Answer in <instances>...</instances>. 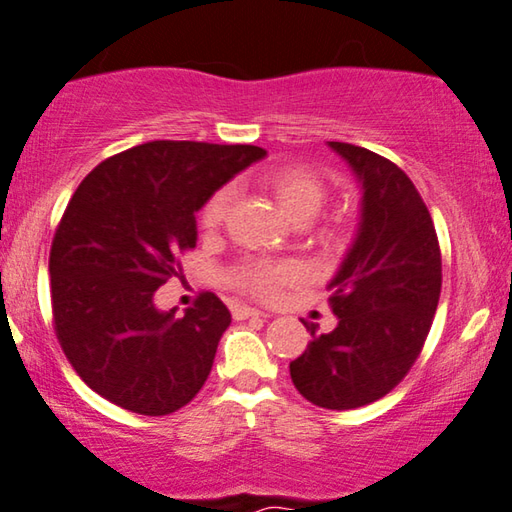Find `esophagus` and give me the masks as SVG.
<instances>
[{"mask_svg": "<svg viewBox=\"0 0 512 512\" xmlns=\"http://www.w3.org/2000/svg\"><path fill=\"white\" fill-rule=\"evenodd\" d=\"M258 317H265V312L261 310H254V307H247V305H237L233 310V319L237 321H244V319H258Z\"/></svg>", "mask_w": 512, "mask_h": 512, "instance_id": "esophagus-1", "label": "esophagus"}]
</instances>
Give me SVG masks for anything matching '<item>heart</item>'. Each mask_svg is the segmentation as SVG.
<instances>
[{"mask_svg": "<svg viewBox=\"0 0 512 512\" xmlns=\"http://www.w3.org/2000/svg\"><path fill=\"white\" fill-rule=\"evenodd\" d=\"M256 184L261 191L277 202L279 209L289 216L293 223H307L324 209L328 200V188L317 172L300 165H279L258 172ZM233 188L223 186L209 195L200 212V223L207 233H214L223 226L226 216L233 207ZM300 268L291 261H265V258H251L237 265L230 275L237 289L256 298H270L286 284L296 282Z\"/></svg>", "mask_w": 512, "mask_h": 512, "instance_id": "1", "label": "heart"}]
</instances>
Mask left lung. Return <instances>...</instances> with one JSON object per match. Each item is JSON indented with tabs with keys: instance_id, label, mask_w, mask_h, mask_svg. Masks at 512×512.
Masks as SVG:
<instances>
[{
	"instance_id": "obj_1",
	"label": "left lung",
	"mask_w": 512,
	"mask_h": 512,
	"mask_svg": "<svg viewBox=\"0 0 512 512\" xmlns=\"http://www.w3.org/2000/svg\"><path fill=\"white\" fill-rule=\"evenodd\" d=\"M361 184V221L328 284L335 324L291 361V380L326 410L361 408L387 396L422 352L436 314L443 263L438 235L408 174L363 146L328 142Z\"/></svg>"
}]
</instances>
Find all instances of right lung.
Returning <instances> with one entry per match:
<instances>
[{
    "label": "right lung",
    "mask_w": 512,
    "mask_h": 512,
    "mask_svg": "<svg viewBox=\"0 0 512 512\" xmlns=\"http://www.w3.org/2000/svg\"><path fill=\"white\" fill-rule=\"evenodd\" d=\"M251 144L146 142L102 160L69 200L51 244V303L62 352L90 389L137 415L184 408L205 384L230 326L228 307L200 293L177 319L153 293L181 275L195 214L237 172L261 160Z\"/></svg>",
    "instance_id": "obj_1"
}]
</instances>
